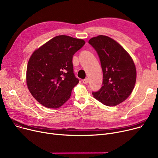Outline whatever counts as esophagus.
<instances>
[{
	"label": "esophagus",
	"instance_id": "esophagus-1",
	"mask_svg": "<svg viewBox=\"0 0 158 158\" xmlns=\"http://www.w3.org/2000/svg\"><path fill=\"white\" fill-rule=\"evenodd\" d=\"M82 82H83L84 84H87L88 82V79H85L82 80Z\"/></svg>",
	"mask_w": 158,
	"mask_h": 158
}]
</instances>
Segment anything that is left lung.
Listing matches in <instances>:
<instances>
[{
	"mask_svg": "<svg viewBox=\"0 0 158 158\" xmlns=\"http://www.w3.org/2000/svg\"><path fill=\"white\" fill-rule=\"evenodd\" d=\"M88 43L97 52L103 72L102 86L92 92L94 98L107 106L122 103L131 95L136 83L133 60L118 43L107 36L94 37Z\"/></svg>",
	"mask_w": 158,
	"mask_h": 158,
	"instance_id": "1",
	"label": "left lung"
}]
</instances>
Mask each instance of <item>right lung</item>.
<instances>
[{
  "label": "right lung",
  "instance_id": "right-lung-1",
  "mask_svg": "<svg viewBox=\"0 0 158 158\" xmlns=\"http://www.w3.org/2000/svg\"><path fill=\"white\" fill-rule=\"evenodd\" d=\"M85 44L83 40L60 35L32 53L26 82L30 93L41 105L56 109L70 98L79 82L73 73L72 57Z\"/></svg>",
  "mask_w": 158,
  "mask_h": 158
}]
</instances>
